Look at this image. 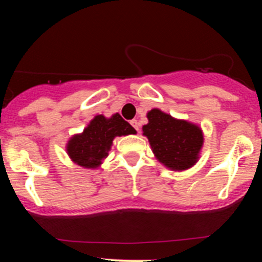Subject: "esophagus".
I'll return each mask as SVG.
<instances>
[{
    "label": "esophagus",
    "mask_w": 262,
    "mask_h": 262,
    "mask_svg": "<svg viewBox=\"0 0 262 262\" xmlns=\"http://www.w3.org/2000/svg\"><path fill=\"white\" fill-rule=\"evenodd\" d=\"M130 124L133 125L135 130H137V132H139V128H140V125H139V123H138L137 119H133V121H130Z\"/></svg>",
    "instance_id": "obj_1"
}]
</instances>
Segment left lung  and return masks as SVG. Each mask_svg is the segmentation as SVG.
<instances>
[{"mask_svg":"<svg viewBox=\"0 0 262 262\" xmlns=\"http://www.w3.org/2000/svg\"><path fill=\"white\" fill-rule=\"evenodd\" d=\"M146 118L148 124L141 129L156 160L172 171L188 170L197 164L204 143L200 125L175 118L159 108L149 111Z\"/></svg>","mask_w":262,"mask_h":262,"instance_id":"left-lung-1","label":"left lung"}]
</instances>
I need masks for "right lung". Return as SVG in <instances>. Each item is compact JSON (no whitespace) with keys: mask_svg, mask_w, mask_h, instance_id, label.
I'll return each instance as SVG.
<instances>
[{"mask_svg":"<svg viewBox=\"0 0 262 262\" xmlns=\"http://www.w3.org/2000/svg\"><path fill=\"white\" fill-rule=\"evenodd\" d=\"M137 130L114 113L110 118L97 114L81 133L74 134L66 143V152L74 164L85 169L96 170L101 166L116 137L135 134Z\"/></svg>","mask_w":262,"mask_h":262,"instance_id":"obj_1","label":"right lung"}]
</instances>
